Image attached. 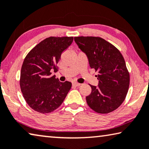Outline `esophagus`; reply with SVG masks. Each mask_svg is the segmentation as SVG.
<instances>
[{
    "label": "esophagus",
    "mask_w": 149,
    "mask_h": 149,
    "mask_svg": "<svg viewBox=\"0 0 149 149\" xmlns=\"http://www.w3.org/2000/svg\"><path fill=\"white\" fill-rule=\"evenodd\" d=\"M72 85L75 86V87H79V86L81 85V84L77 83V82H73L72 83Z\"/></svg>",
    "instance_id": "obj_1"
}]
</instances>
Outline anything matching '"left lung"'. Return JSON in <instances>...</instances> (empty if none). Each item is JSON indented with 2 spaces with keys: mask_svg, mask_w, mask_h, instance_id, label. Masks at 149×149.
Returning a JSON list of instances; mask_svg holds the SVG:
<instances>
[{
  "mask_svg": "<svg viewBox=\"0 0 149 149\" xmlns=\"http://www.w3.org/2000/svg\"><path fill=\"white\" fill-rule=\"evenodd\" d=\"M74 42L87 56L90 67L98 71L97 86L91 85L86 97L89 106L97 113L115 110L124 101L130 84V74L120 52L99 37H75Z\"/></svg>",
  "mask_w": 149,
  "mask_h": 149,
  "instance_id": "obj_1",
  "label": "left lung"
}]
</instances>
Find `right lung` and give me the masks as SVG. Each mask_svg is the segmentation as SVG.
<instances>
[{
  "label": "right lung",
  "mask_w": 149,
  "mask_h": 149,
  "mask_svg": "<svg viewBox=\"0 0 149 149\" xmlns=\"http://www.w3.org/2000/svg\"><path fill=\"white\" fill-rule=\"evenodd\" d=\"M73 42V37H49L28 53L21 70L20 87L30 107L42 113H49L63 102L72 83L59 81L56 72L62 53Z\"/></svg>",
  "instance_id": "add662e5"
}]
</instances>
